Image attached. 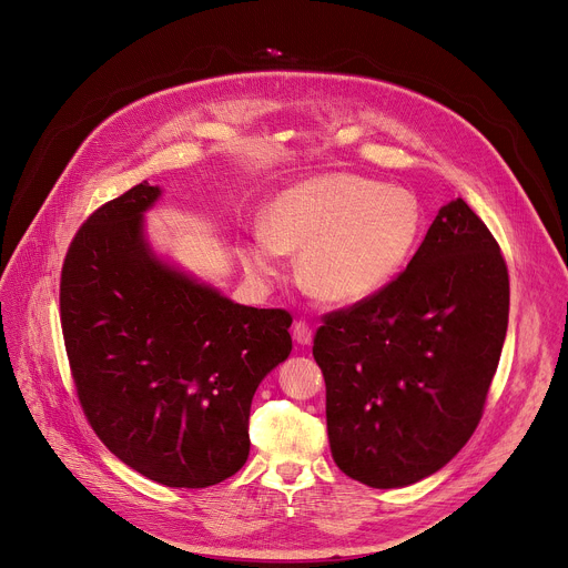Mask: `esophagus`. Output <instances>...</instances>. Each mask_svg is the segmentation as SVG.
Instances as JSON below:
<instances>
[{"label": "esophagus", "instance_id": "esophagus-1", "mask_svg": "<svg viewBox=\"0 0 568 568\" xmlns=\"http://www.w3.org/2000/svg\"><path fill=\"white\" fill-rule=\"evenodd\" d=\"M293 338L297 341V343H302V345H307V343H312V338H314V329H312V325L307 323V321H295L293 323Z\"/></svg>", "mask_w": 568, "mask_h": 568}]
</instances>
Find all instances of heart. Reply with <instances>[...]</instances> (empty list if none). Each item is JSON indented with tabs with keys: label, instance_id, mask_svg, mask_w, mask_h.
I'll return each mask as SVG.
<instances>
[{
	"label": "heart",
	"instance_id": "1",
	"mask_svg": "<svg viewBox=\"0 0 568 568\" xmlns=\"http://www.w3.org/2000/svg\"><path fill=\"white\" fill-rule=\"evenodd\" d=\"M423 211L414 193L359 174H325L282 193L266 232L241 247L247 273H280L282 254L300 252V280L325 302H359L394 280L414 254Z\"/></svg>",
	"mask_w": 568,
	"mask_h": 568
}]
</instances>
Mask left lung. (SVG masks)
<instances>
[{
    "instance_id": "obj_1",
    "label": "left lung",
    "mask_w": 568,
    "mask_h": 568,
    "mask_svg": "<svg viewBox=\"0 0 568 568\" xmlns=\"http://www.w3.org/2000/svg\"><path fill=\"white\" fill-rule=\"evenodd\" d=\"M507 318L500 245L457 197L403 273L316 329L336 466L373 489L407 487L446 466L485 414Z\"/></svg>"
}]
</instances>
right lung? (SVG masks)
Instances as JSON below:
<instances>
[{
    "label": "right lung",
    "instance_id": "add662e5",
    "mask_svg": "<svg viewBox=\"0 0 568 568\" xmlns=\"http://www.w3.org/2000/svg\"><path fill=\"white\" fill-rule=\"evenodd\" d=\"M159 189L95 209L63 261L61 329L85 420L126 466L204 489L250 455V405L291 353L286 310H256L172 271L143 241Z\"/></svg>",
    "mask_w": 568,
    "mask_h": 568
}]
</instances>
